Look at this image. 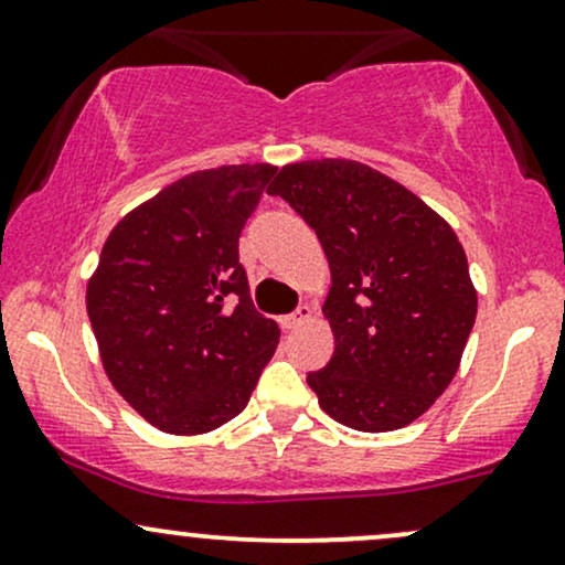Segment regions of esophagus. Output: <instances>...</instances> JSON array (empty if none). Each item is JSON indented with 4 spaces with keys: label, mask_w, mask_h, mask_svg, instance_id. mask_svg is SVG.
Returning <instances> with one entry per match:
<instances>
[{
    "label": "esophagus",
    "mask_w": 565,
    "mask_h": 565,
    "mask_svg": "<svg viewBox=\"0 0 565 565\" xmlns=\"http://www.w3.org/2000/svg\"><path fill=\"white\" fill-rule=\"evenodd\" d=\"M310 316H312L310 305H300V308H297L295 312H289V316L281 318V326H284V329H297L300 323L310 321Z\"/></svg>",
    "instance_id": "1"
}]
</instances>
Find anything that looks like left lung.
<instances>
[{"instance_id": "1", "label": "left lung", "mask_w": 565, "mask_h": 565, "mask_svg": "<svg viewBox=\"0 0 565 565\" xmlns=\"http://www.w3.org/2000/svg\"><path fill=\"white\" fill-rule=\"evenodd\" d=\"M268 194L316 231L331 268L334 355L308 373L318 405L358 431H394L458 373L477 321L463 244L403 183L355 160L284 166Z\"/></svg>"}]
</instances>
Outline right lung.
Masks as SVG:
<instances>
[{"label": "right lung", "instance_id": "right-lung-1", "mask_svg": "<svg viewBox=\"0 0 565 565\" xmlns=\"http://www.w3.org/2000/svg\"><path fill=\"white\" fill-rule=\"evenodd\" d=\"M268 162L196 171L131 210L86 289L102 365L168 434H205L247 407L278 344L255 310L239 236L274 179Z\"/></svg>", "mask_w": 565, "mask_h": 565}]
</instances>
